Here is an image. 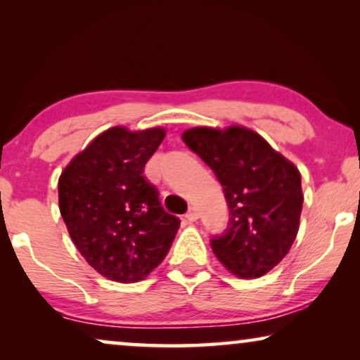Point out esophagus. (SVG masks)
<instances>
[{"mask_svg": "<svg viewBox=\"0 0 360 360\" xmlns=\"http://www.w3.org/2000/svg\"><path fill=\"white\" fill-rule=\"evenodd\" d=\"M198 211H196L195 208H190L188 211H186V214H185V218H186V221H190V223H193V221H196L198 219Z\"/></svg>", "mask_w": 360, "mask_h": 360, "instance_id": "esophagus-1", "label": "esophagus"}]
</instances>
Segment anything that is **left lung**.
I'll list each match as a JSON object with an SVG mask.
<instances>
[{
  "instance_id": "1",
  "label": "left lung",
  "mask_w": 360,
  "mask_h": 360,
  "mask_svg": "<svg viewBox=\"0 0 360 360\" xmlns=\"http://www.w3.org/2000/svg\"><path fill=\"white\" fill-rule=\"evenodd\" d=\"M181 139L218 176L229 221L211 249L229 272L257 278L288 254L303 206L302 175L257 132L191 127Z\"/></svg>"
}]
</instances>
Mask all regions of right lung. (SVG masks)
<instances>
[{
  "instance_id": "1",
  "label": "right lung",
  "mask_w": 360,
  "mask_h": 360,
  "mask_svg": "<svg viewBox=\"0 0 360 360\" xmlns=\"http://www.w3.org/2000/svg\"><path fill=\"white\" fill-rule=\"evenodd\" d=\"M165 129L111 127L72 159L58 179V206L88 264L120 283L146 278L169 254L180 219L144 179Z\"/></svg>"
}]
</instances>
